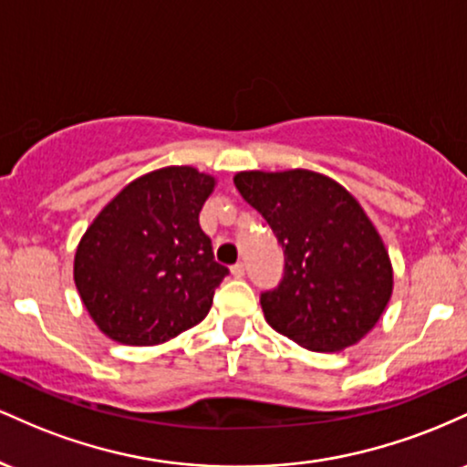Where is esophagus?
I'll use <instances>...</instances> for the list:
<instances>
[{"mask_svg":"<svg viewBox=\"0 0 467 467\" xmlns=\"http://www.w3.org/2000/svg\"><path fill=\"white\" fill-rule=\"evenodd\" d=\"M230 272H233L234 278H241L245 275V267H244V264H234L233 267H230Z\"/></svg>","mask_w":467,"mask_h":467,"instance_id":"34e87169","label":"esophagus"}]
</instances>
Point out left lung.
I'll list each match as a JSON object with an SVG mask.
<instances>
[{
    "instance_id": "left-lung-1",
    "label": "left lung",
    "mask_w": 467,
    "mask_h": 467,
    "mask_svg": "<svg viewBox=\"0 0 467 467\" xmlns=\"http://www.w3.org/2000/svg\"><path fill=\"white\" fill-rule=\"evenodd\" d=\"M234 186L270 223L285 254L281 283L261 294L272 329L312 351L362 340L387 307L393 267L356 197L305 169L241 171Z\"/></svg>"
}]
</instances>
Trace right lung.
<instances>
[{"mask_svg": "<svg viewBox=\"0 0 467 467\" xmlns=\"http://www.w3.org/2000/svg\"><path fill=\"white\" fill-rule=\"evenodd\" d=\"M215 178L166 166L133 180L85 230L74 283L85 309L111 340L149 347L206 318L228 275L200 228Z\"/></svg>", "mask_w": 467, "mask_h": 467, "instance_id": "add662e5", "label": "right lung"}]
</instances>
